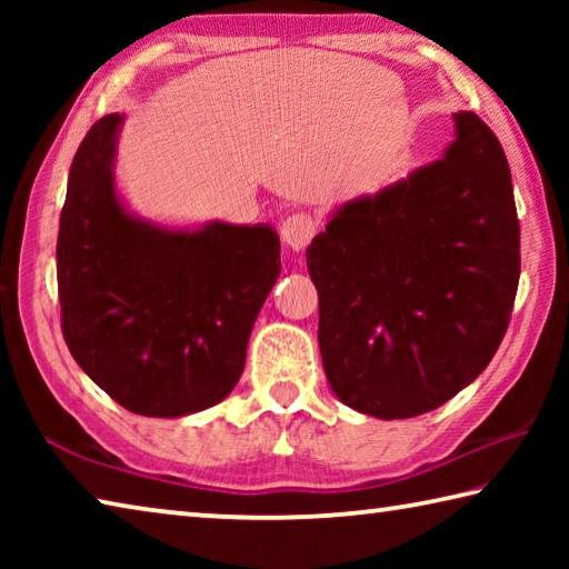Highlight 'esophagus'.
<instances>
[{
    "instance_id": "obj_1",
    "label": "esophagus",
    "mask_w": 569,
    "mask_h": 569,
    "mask_svg": "<svg viewBox=\"0 0 569 569\" xmlns=\"http://www.w3.org/2000/svg\"><path fill=\"white\" fill-rule=\"evenodd\" d=\"M316 228H319V223H316V218L311 213H293L288 216L283 223H281V238L283 243L291 248V250H306V246L311 243L313 236H316Z\"/></svg>"
}]
</instances>
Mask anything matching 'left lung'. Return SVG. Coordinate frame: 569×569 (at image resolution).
I'll return each mask as SVG.
<instances>
[{
	"mask_svg": "<svg viewBox=\"0 0 569 569\" xmlns=\"http://www.w3.org/2000/svg\"><path fill=\"white\" fill-rule=\"evenodd\" d=\"M445 158L349 200L306 250L323 371L346 407L409 419L492 361L519 283V220L497 134L455 112Z\"/></svg>",
	"mask_w": 569,
	"mask_h": 569,
	"instance_id": "left-lung-1",
	"label": "left lung"
}]
</instances>
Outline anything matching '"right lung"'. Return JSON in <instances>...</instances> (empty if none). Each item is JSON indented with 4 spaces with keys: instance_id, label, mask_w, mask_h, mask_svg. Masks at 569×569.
I'll return each instance as SVG.
<instances>
[{
    "instance_id": "obj_1",
    "label": "right lung",
    "mask_w": 569,
    "mask_h": 569,
    "mask_svg": "<svg viewBox=\"0 0 569 569\" xmlns=\"http://www.w3.org/2000/svg\"><path fill=\"white\" fill-rule=\"evenodd\" d=\"M122 114L84 134L57 236L62 336L80 369L140 417L223 401L250 329L281 273L271 226L168 230L130 216L114 190Z\"/></svg>"
}]
</instances>
